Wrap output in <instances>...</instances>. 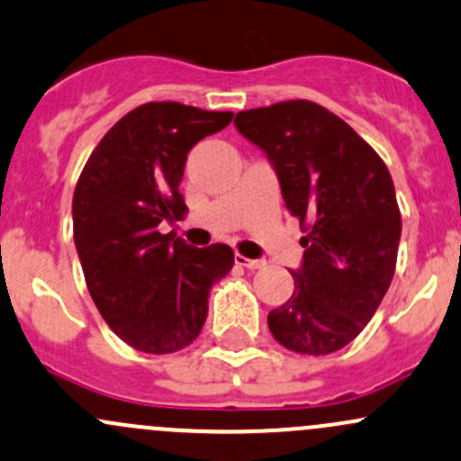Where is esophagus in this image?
Instances as JSON below:
<instances>
[{
    "label": "esophagus",
    "mask_w": 461,
    "mask_h": 461,
    "mask_svg": "<svg viewBox=\"0 0 461 461\" xmlns=\"http://www.w3.org/2000/svg\"><path fill=\"white\" fill-rule=\"evenodd\" d=\"M234 263L236 265H240V267H247V269H263L265 265V260H251V258H245L243 254H236L234 256Z\"/></svg>",
    "instance_id": "1"
}]
</instances>
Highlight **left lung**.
<instances>
[{"instance_id":"left-lung-1","label":"left lung","mask_w":461,"mask_h":461,"mask_svg":"<svg viewBox=\"0 0 461 461\" xmlns=\"http://www.w3.org/2000/svg\"><path fill=\"white\" fill-rule=\"evenodd\" d=\"M234 125L267 154L285 205L307 231L292 298L267 316L271 336L304 356L338 351L360 336L393 280V178L351 125L313 101L245 110Z\"/></svg>"}]
</instances>
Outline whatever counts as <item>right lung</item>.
<instances>
[{"label": "right lung", "instance_id": "right-lung-1", "mask_svg": "<svg viewBox=\"0 0 461 461\" xmlns=\"http://www.w3.org/2000/svg\"><path fill=\"white\" fill-rule=\"evenodd\" d=\"M231 116L176 101L139 105L101 139L77 181L72 225L86 285L108 327L137 351L192 345L212 285L234 265L230 245L196 249L157 230L187 210L178 192L187 152Z\"/></svg>", "mask_w": 461, "mask_h": 461}]
</instances>
